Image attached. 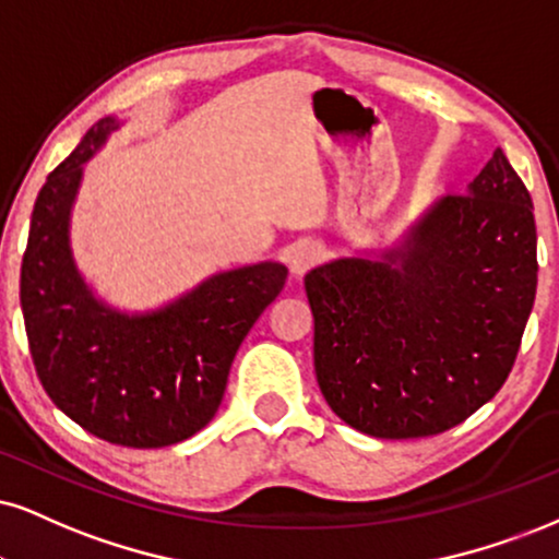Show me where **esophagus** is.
<instances>
[{
	"mask_svg": "<svg viewBox=\"0 0 559 559\" xmlns=\"http://www.w3.org/2000/svg\"><path fill=\"white\" fill-rule=\"evenodd\" d=\"M321 257H323V251L319 243H313V240H302V243L295 246V251H293V259H290L293 272L295 274L308 272V269L319 264Z\"/></svg>",
	"mask_w": 559,
	"mask_h": 559,
	"instance_id": "1",
	"label": "esophagus"
}]
</instances>
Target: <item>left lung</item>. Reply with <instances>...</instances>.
Instances as JSON below:
<instances>
[{"label": "left lung", "mask_w": 559, "mask_h": 559, "mask_svg": "<svg viewBox=\"0 0 559 559\" xmlns=\"http://www.w3.org/2000/svg\"><path fill=\"white\" fill-rule=\"evenodd\" d=\"M534 204L502 150L394 246L306 274L321 394L373 438L438 436L498 394L536 295Z\"/></svg>", "instance_id": "left-lung-1"}]
</instances>
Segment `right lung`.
I'll return each mask as SVG.
<instances>
[{
	"label": "right lung",
	"instance_id": "obj_1",
	"mask_svg": "<svg viewBox=\"0 0 559 559\" xmlns=\"http://www.w3.org/2000/svg\"><path fill=\"white\" fill-rule=\"evenodd\" d=\"M121 127L119 116L100 119L46 178L31 215L20 308L36 373L69 419L108 443L163 448L215 417L233 357L285 287L287 266L225 269L147 311L103 300L74 259L72 212L85 163Z\"/></svg>",
	"mask_w": 559,
	"mask_h": 559
}]
</instances>
